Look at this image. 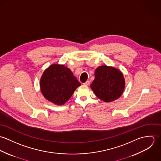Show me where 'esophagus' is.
<instances>
[{
  "label": "esophagus",
  "mask_w": 161,
  "mask_h": 161,
  "mask_svg": "<svg viewBox=\"0 0 161 161\" xmlns=\"http://www.w3.org/2000/svg\"><path fill=\"white\" fill-rule=\"evenodd\" d=\"M84 86H89L90 85V81L89 80H87L86 82H84L83 84Z\"/></svg>",
  "instance_id": "obj_1"
}]
</instances>
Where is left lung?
I'll list each match as a JSON object with an SVG mask.
<instances>
[{
    "instance_id": "left-lung-1",
    "label": "left lung",
    "mask_w": 161,
    "mask_h": 161,
    "mask_svg": "<svg viewBox=\"0 0 161 161\" xmlns=\"http://www.w3.org/2000/svg\"><path fill=\"white\" fill-rule=\"evenodd\" d=\"M125 81L122 72L118 69L102 66L95 71V79L91 87L96 96L105 102L118 98L123 93Z\"/></svg>"
}]
</instances>
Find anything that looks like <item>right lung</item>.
Masks as SVG:
<instances>
[{"instance_id": "1", "label": "right lung", "mask_w": 161, "mask_h": 161, "mask_svg": "<svg viewBox=\"0 0 161 161\" xmlns=\"http://www.w3.org/2000/svg\"><path fill=\"white\" fill-rule=\"evenodd\" d=\"M80 86L69 68L58 64L47 68L40 79L42 94L47 100L58 105H64Z\"/></svg>"}]
</instances>
